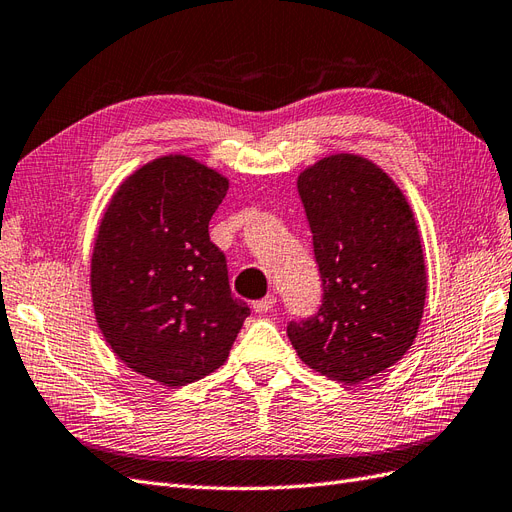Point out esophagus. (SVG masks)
<instances>
[{"label": "esophagus", "instance_id": "34e87169", "mask_svg": "<svg viewBox=\"0 0 512 512\" xmlns=\"http://www.w3.org/2000/svg\"><path fill=\"white\" fill-rule=\"evenodd\" d=\"M275 301H278V299H275L273 295L262 297V299L254 301V310H256V312H271L273 306H275Z\"/></svg>", "mask_w": 512, "mask_h": 512}]
</instances>
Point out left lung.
<instances>
[{
  "mask_svg": "<svg viewBox=\"0 0 512 512\" xmlns=\"http://www.w3.org/2000/svg\"><path fill=\"white\" fill-rule=\"evenodd\" d=\"M297 189L323 301L286 334L301 362L353 385L394 366L416 340L426 299L418 226L403 191L364 157H325Z\"/></svg>",
  "mask_w": 512,
  "mask_h": 512,
  "instance_id": "1",
  "label": "left lung"
}]
</instances>
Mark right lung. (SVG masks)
Wrapping results in <instances>:
<instances>
[{
  "label": "right lung",
  "mask_w": 512,
  "mask_h": 512,
  "mask_svg": "<svg viewBox=\"0 0 512 512\" xmlns=\"http://www.w3.org/2000/svg\"><path fill=\"white\" fill-rule=\"evenodd\" d=\"M228 181L185 155L146 163L109 202L92 252V303L109 347L163 385L222 366L250 308L232 295L209 222Z\"/></svg>",
  "instance_id": "obj_1"
}]
</instances>
